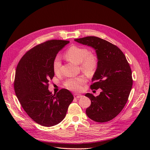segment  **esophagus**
<instances>
[{
  "instance_id": "34e87169",
  "label": "esophagus",
  "mask_w": 150,
  "mask_h": 150,
  "mask_svg": "<svg viewBox=\"0 0 150 150\" xmlns=\"http://www.w3.org/2000/svg\"><path fill=\"white\" fill-rule=\"evenodd\" d=\"M74 98H79L82 97L81 95H79V94H74Z\"/></svg>"
}]
</instances>
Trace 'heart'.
<instances>
[{
  "label": "heart",
  "instance_id": "obj_1",
  "mask_svg": "<svg viewBox=\"0 0 150 150\" xmlns=\"http://www.w3.org/2000/svg\"><path fill=\"white\" fill-rule=\"evenodd\" d=\"M65 57L69 61L75 64H80L83 72L88 75L93 74L97 69L98 61L96 55L90 53V52L84 47L72 46L66 52ZM61 65V59L59 56L54 58L53 61V70L55 74L59 72ZM87 80L84 76H79L76 78L68 79L65 82V86L69 90L79 92L81 89V86Z\"/></svg>",
  "mask_w": 150,
  "mask_h": 150
}]
</instances>
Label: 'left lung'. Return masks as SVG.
Returning <instances> with one entry per match:
<instances>
[{"mask_svg": "<svg viewBox=\"0 0 150 150\" xmlns=\"http://www.w3.org/2000/svg\"><path fill=\"white\" fill-rule=\"evenodd\" d=\"M92 47L98 61L97 69L92 78V89H101L100 95H85L91 101L86 113L91 120L106 122L119 114L128 101L132 86V72L126 57L118 47L96 36L74 39Z\"/></svg>", "mask_w": 150, "mask_h": 150, "instance_id": "8db88e82", "label": "left lung"}]
</instances>
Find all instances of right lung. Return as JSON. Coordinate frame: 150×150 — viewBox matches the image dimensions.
Returning <instances> with one entry per match:
<instances>
[{"instance_id": "obj_1", "label": "right lung", "mask_w": 150, "mask_h": 150, "mask_svg": "<svg viewBox=\"0 0 150 150\" xmlns=\"http://www.w3.org/2000/svg\"><path fill=\"white\" fill-rule=\"evenodd\" d=\"M68 41L50 40L39 44L21 58L15 73L14 88L24 111L35 122L50 127L66 117L74 96L69 90L52 94L49 81L54 76L52 64Z\"/></svg>"}]
</instances>
